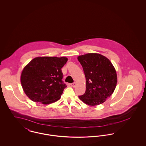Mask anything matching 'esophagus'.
<instances>
[{"mask_svg": "<svg viewBox=\"0 0 146 146\" xmlns=\"http://www.w3.org/2000/svg\"><path fill=\"white\" fill-rule=\"evenodd\" d=\"M76 83L74 82V83H73L71 84V86H72V87H75L76 85Z\"/></svg>", "mask_w": 146, "mask_h": 146, "instance_id": "esophagus-1", "label": "esophagus"}]
</instances>
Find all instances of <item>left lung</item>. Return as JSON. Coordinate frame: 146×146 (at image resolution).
<instances>
[{"instance_id": "1", "label": "left lung", "mask_w": 146, "mask_h": 146, "mask_svg": "<svg viewBox=\"0 0 146 146\" xmlns=\"http://www.w3.org/2000/svg\"><path fill=\"white\" fill-rule=\"evenodd\" d=\"M86 78V91L79 98L91 106L102 104L110 97L117 84L114 67L108 58L96 53L79 56Z\"/></svg>"}]
</instances>
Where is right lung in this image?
<instances>
[{"instance_id": "obj_1", "label": "right lung", "mask_w": 146, "mask_h": 146, "mask_svg": "<svg viewBox=\"0 0 146 146\" xmlns=\"http://www.w3.org/2000/svg\"><path fill=\"white\" fill-rule=\"evenodd\" d=\"M66 57H37L24 67L21 75L22 89L29 99L48 104L58 101L66 88L61 68Z\"/></svg>"}]
</instances>
